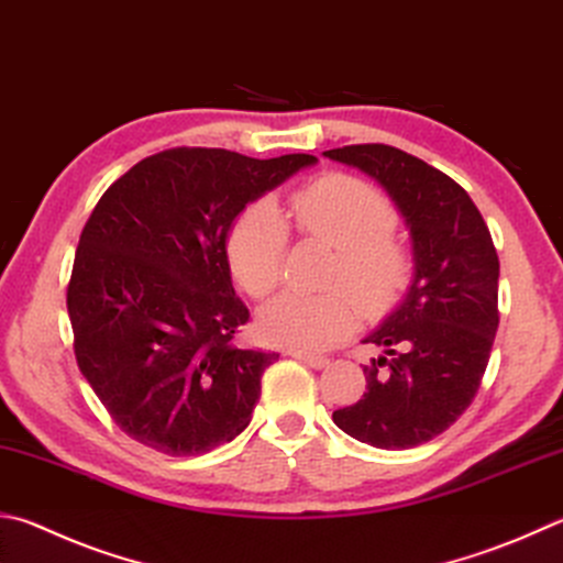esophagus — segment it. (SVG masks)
I'll return each instance as SVG.
<instances>
[{
  "mask_svg": "<svg viewBox=\"0 0 563 563\" xmlns=\"http://www.w3.org/2000/svg\"><path fill=\"white\" fill-rule=\"evenodd\" d=\"M292 356L298 362H302L305 366H310V369H324L330 360H324V356H312V354H302V352H292Z\"/></svg>",
  "mask_w": 563,
  "mask_h": 563,
  "instance_id": "34e87169",
  "label": "esophagus"
}]
</instances>
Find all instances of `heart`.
Returning <instances> with one entry per match:
<instances>
[{
	"label": "heart",
	"mask_w": 563,
	"mask_h": 563,
	"mask_svg": "<svg viewBox=\"0 0 563 563\" xmlns=\"http://www.w3.org/2000/svg\"><path fill=\"white\" fill-rule=\"evenodd\" d=\"M290 217L305 236L340 249L330 283L352 291L366 312L391 308L411 283V251L391 233L394 209L372 184L346 175L317 179L292 194ZM285 249L288 223L275 201L249 203L227 239L233 278L253 298H265L280 283ZM351 296L344 290L283 292L261 310L258 334L263 342L290 352L330 350L356 327V303Z\"/></svg>",
	"instance_id": "b5f03b06"
}]
</instances>
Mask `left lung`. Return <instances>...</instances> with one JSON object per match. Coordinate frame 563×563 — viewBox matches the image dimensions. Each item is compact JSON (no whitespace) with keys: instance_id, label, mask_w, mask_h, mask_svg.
<instances>
[{"instance_id":"left-lung-1","label":"left lung","mask_w":563,"mask_h":563,"mask_svg":"<svg viewBox=\"0 0 563 563\" xmlns=\"http://www.w3.org/2000/svg\"><path fill=\"white\" fill-rule=\"evenodd\" d=\"M322 155L379 181L411 236L406 298L364 336L382 350L364 366L366 394L332 413L356 441L406 451L448 431L473 404L499 324L497 251L467 191L423 159L388 145Z\"/></svg>"}]
</instances>
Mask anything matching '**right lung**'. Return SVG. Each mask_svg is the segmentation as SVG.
I'll use <instances>...</instances> for the list:
<instances>
[{"label": "right lung", "instance_id": "obj_1", "mask_svg": "<svg viewBox=\"0 0 563 563\" xmlns=\"http://www.w3.org/2000/svg\"><path fill=\"white\" fill-rule=\"evenodd\" d=\"M312 165V155L177 147L137 162L96 203L68 283L74 350L137 443L201 455L251 423L278 354L231 344L249 308L233 290L227 239L246 203Z\"/></svg>", "mask_w": 563, "mask_h": 563}]
</instances>
